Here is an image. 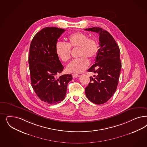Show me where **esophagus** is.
<instances>
[{
	"instance_id": "34e87169",
	"label": "esophagus",
	"mask_w": 147,
	"mask_h": 147,
	"mask_svg": "<svg viewBox=\"0 0 147 147\" xmlns=\"http://www.w3.org/2000/svg\"><path fill=\"white\" fill-rule=\"evenodd\" d=\"M72 75L73 78H77V77H78L80 76L78 74H73Z\"/></svg>"
}]
</instances>
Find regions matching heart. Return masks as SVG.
<instances>
[{
	"label": "heart",
	"mask_w": 147,
	"mask_h": 147,
	"mask_svg": "<svg viewBox=\"0 0 147 147\" xmlns=\"http://www.w3.org/2000/svg\"><path fill=\"white\" fill-rule=\"evenodd\" d=\"M67 43L58 42L56 45L57 56L63 62L69 61L71 58V48L79 47L78 56L81 57L71 61L66 67L69 72L81 73L89 65L88 58H94L98 51V44L94 38L82 32L71 33L67 38Z\"/></svg>",
	"instance_id": "obj_1"
}]
</instances>
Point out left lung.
<instances>
[{"mask_svg":"<svg viewBox=\"0 0 147 147\" xmlns=\"http://www.w3.org/2000/svg\"><path fill=\"white\" fill-rule=\"evenodd\" d=\"M86 31L99 34L98 51L95 64L88 70L97 74L90 77L85 88V95L96 104H103L113 96L119 84L122 64L119 45L110 33L100 28H86Z\"/></svg>","mask_w":147,"mask_h":147,"instance_id":"1","label":"left lung"}]
</instances>
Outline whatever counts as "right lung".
<instances>
[{
    "instance_id": "add662e5",
    "label": "right lung",
    "mask_w": 147,
    "mask_h": 147,
    "mask_svg": "<svg viewBox=\"0 0 147 147\" xmlns=\"http://www.w3.org/2000/svg\"><path fill=\"white\" fill-rule=\"evenodd\" d=\"M65 30L55 27L43 28L34 36L30 47L28 64L31 83L36 95L43 102L56 104L64 100L71 75L57 77L64 66L56 52V45Z\"/></svg>"
}]
</instances>
